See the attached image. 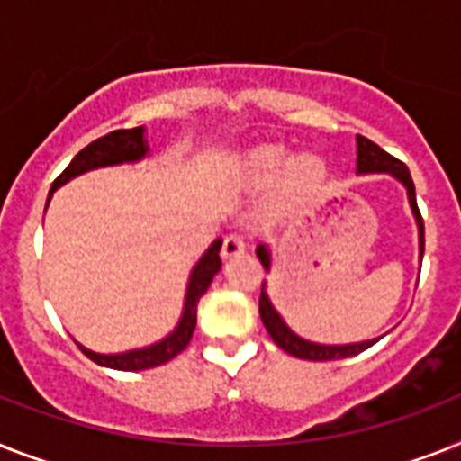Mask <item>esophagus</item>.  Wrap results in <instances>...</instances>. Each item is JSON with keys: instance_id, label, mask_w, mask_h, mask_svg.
<instances>
[{"instance_id": "esophagus-1", "label": "esophagus", "mask_w": 461, "mask_h": 461, "mask_svg": "<svg viewBox=\"0 0 461 461\" xmlns=\"http://www.w3.org/2000/svg\"><path fill=\"white\" fill-rule=\"evenodd\" d=\"M245 238L238 233V230H233V233H228L226 238H223V245H221V257L223 258H230V257H238V254L245 252Z\"/></svg>"}]
</instances>
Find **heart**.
<instances>
[{
	"mask_svg": "<svg viewBox=\"0 0 461 461\" xmlns=\"http://www.w3.org/2000/svg\"><path fill=\"white\" fill-rule=\"evenodd\" d=\"M249 165H252L254 176L261 178V181H271L277 171H280V167H283V155H280V150H258ZM321 174L322 169L318 162L303 159L294 169V185L299 190H311L321 181Z\"/></svg>",
	"mask_w": 461,
	"mask_h": 461,
	"instance_id": "1",
	"label": "heart"
}]
</instances>
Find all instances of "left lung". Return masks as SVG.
I'll return each mask as SVG.
<instances>
[{"instance_id": "left-lung-1", "label": "left lung", "mask_w": 461, "mask_h": 461, "mask_svg": "<svg viewBox=\"0 0 461 461\" xmlns=\"http://www.w3.org/2000/svg\"><path fill=\"white\" fill-rule=\"evenodd\" d=\"M358 171L367 174V171H389L393 174L398 181H402V185L408 188L410 204H412L414 219H417V226H420V249L424 254V219L420 214V207H417V195H414V184L412 176H410V169L402 165L401 159H395L393 155H389L386 150L372 143L370 139L358 136ZM257 254L261 258V264L268 268L271 266V254L264 245L257 247ZM258 313H261V321H264L266 330L271 334V339L276 341L283 351H287L290 356L303 360H339V358H351V356H358L365 348H370L372 344H376V339L370 341H356V344H325V341H313L306 339L302 334H296L287 322L283 321V315L277 313L276 306L271 303V299L266 296L264 287H261V296H258Z\"/></svg>"}]
</instances>
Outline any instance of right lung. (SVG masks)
Masks as SVG:
<instances>
[{
    "mask_svg": "<svg viewBox=\"0 0 461 461\" xmlns=\"http://www.w3.org/2000/svg\"><path fill=\"white\" fill-rule=\"evenodd\" d=\"M146 140H143V127L134 129H117L110 134L101 136V139L91 140L89 146L82 148L70 165L60 171V176L51 184V193L72 176H77L82 171L96 169V167L120 165V162H134L146 155ZM221 240H214L212 247L203 257L197 258V264L190 271L188 285H185L184 294L178 299V306L174 311V318L169 322V332H165L159 339L146 341V344L134 346V348H120V351H98L86 344H79V351L85 353L86 358L94 363L113 367V370H148V367H158L162 363H169L171 358H176L178 353L184 351L190 344V337L195 332L197 322V302L200 296L207 292L214 276L221 268Z\"/></svg>",
    "mask_w": 461,
    "mask_h": 461,
    "instance_id": "right-lung-1",
    "label": "right lung"
}]
</instances>
